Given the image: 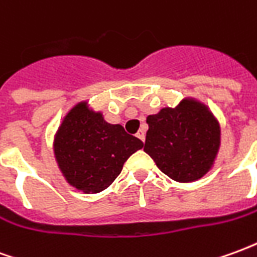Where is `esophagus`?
Masks as SVG:
<instances>
[{"mask_svg":"<svg viewBox=\"0 0 257 257\" xmlns=\"http://www.w3.org/2000/svg\"><path fill=\"white\" fill-rule=\"evenodd\" d=\"M136 136H138V138H139V139L142 140V142H145L146 134H145V131H143V129H140V131H138V134H136Z\"/></svg>","mask_w":257,"mask_h":257,"instance_id":"esophagus-1","label":"esophagus"}]
</instances>
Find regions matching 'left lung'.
Here are the masks:
<instances>
[{
	"label": "left lung",
	"instance_id": "left-lung-1",
	"mask_svg": "<svg viewBox=\"0 0 257 257\" xmlns=\"http://www.w3.org/2000/svg\"><path fill=\"white\" fill-rule=\"evenodd\" d=\"M146 122L145 151L168 178L191 183L213 168L221 129L205 103L184 97L176 107H164L149 115Z\"/></svg>",
	"mask_w": 257,
	"mask_h": 257
}]
</instances>
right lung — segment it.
Segmentation results:
<instances>
[{
  "label": "right lung",
  "instance_id": "add662e5",
  "mask_svg": "<svg viewBox=\"0 0 257 257\" xmlns=\"http://www.w3.org/2000/svg\"><path fill=\"white\" fill-rule=\"evenodd\" d=\"M53 154L64 180L85 194L106 190L125 161L143 147L119 123H108L88 100L78 101L64 115L53 136Z\"/></svg>",
  "mask_w": 257,
  "mask_h": 257
}]
</instances>
